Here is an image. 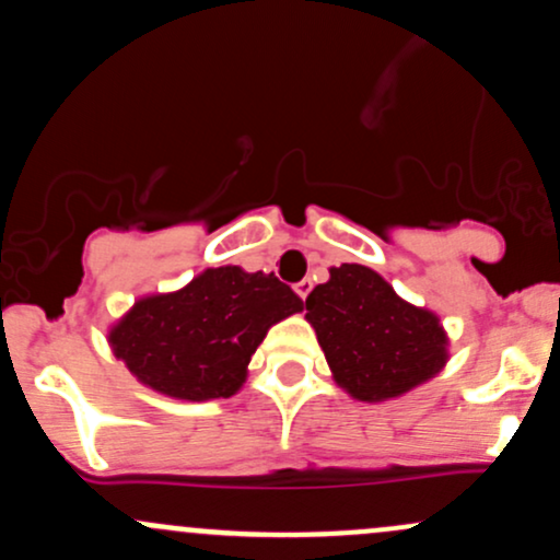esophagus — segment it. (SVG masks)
<instances>
[{
  "label": "esophagus",
  "instance_id": "1",
  "mask_svg": "<svg viewBox=\"0 0 560 560\" xmlns=\"http://www.w3.org/2000/svg\"><path fill=\"white\" fill-rule=\"evenodd\" d=\"M311 290H313V281L311 279H303V281H298V284H294V292H298L303 300L308 298Z\"/></svg>",
  "mask_w": 560,
  "mask_h": 560
}]
</instances>
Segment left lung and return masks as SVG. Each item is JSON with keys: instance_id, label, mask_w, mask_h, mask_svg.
Wrapping results in <instances>:
<instances>
[{"instance_id": "8db88e82", "label": "left lung", "mask_w": 560, "mask_h": 560, "mask_svg": "<svg viewBox=\"0 0 560 560\" xmlns=\"http://www.w3.org/2000/svg\"><path fill=\"white\" fill-rule=\"evenodd\" d=\"M331 377L355 401L404 396L450 361V335L433 311L398 298L377 270L342 262L305 300Z\"/></svg>"}]
</instances>
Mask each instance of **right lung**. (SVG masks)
<instances>
[{
    "label": "right lung",
    "mask_w": 560,
    "mask_h": 560,
    "mask_svg": "<svg viewBox=\"0 0 560 560\" xmlns=\"http://www.w3.org/2000/svg\"><path fill=\"white\" fill-rule=\"evenodd\" d=\"M303 300L273 273L207 268L175 292L138 298L108 329V346L145 388L177 401L231 398L273 324Z\"/></svg>",
    "instance_id": "obj_1"
}]
</instances>
